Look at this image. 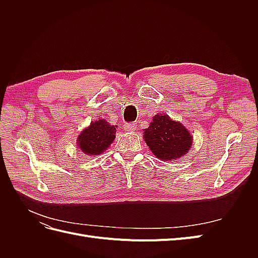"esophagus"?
<instances>
[{"instance_id":"1","label":"esophagus","mask_w":258,"mask_h":258,"mask_svg":"<svg viewBox=\"0 0 258 258\" xmlns=\"http://www.w3.org/2000/svg\"><path fill=\"white\" fill-rule=\"evenodd\" d=\"M124 129L129 132H134V131H136L137 126H136V123H126L124 124Z\"/></svg>"}]
</instances>
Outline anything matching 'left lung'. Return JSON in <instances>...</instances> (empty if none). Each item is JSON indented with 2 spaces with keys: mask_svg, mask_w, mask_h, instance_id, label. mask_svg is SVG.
<instances>
[{
  "mask_svg": "<svg viewBox=\"0 0 258 258\" xmlns=\"http://www.w3.org/2000/svg\"><path fill=\"white\" fill-rule=\"evenodd\" d=\"M144 140L152 153L160 160H175L183 157L192 145V137L181 122L168 115L153 117L150 127L144 130Z\"/></svg>",
  "mask_w": 258,
  "mask_h": 258,
  "instance_id": "1",
  "label": "left lung"
}]
</instances>
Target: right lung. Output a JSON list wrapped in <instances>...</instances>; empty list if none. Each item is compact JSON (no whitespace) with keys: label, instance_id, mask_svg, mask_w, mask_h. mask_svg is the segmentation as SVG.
<instances>
[{"label":"right lung","instance_id":"1","mask_svg":"<svg viewBox=\"0 0 258 258\" xmlns=\"http://www.w3.org/2000/svg\"><path fill=\"white\" fill-rule=\"evenodd\" d=\"M116 128L102 118L92 121L77 138V146L88 156L100 155L114 141Z\"/></svg>","mask_w":258,"mask_h":258}]
</instances>
